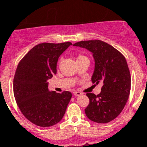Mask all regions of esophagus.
Masks as SVG:
<instances>
[{
	"mask_svg": "<svg viewBox=\"0 0 147 147\" xmlns=\"http://www.w3.org/2000/svg\"><path fill=\"white\" fill-rule=\"evenodd\" d=\"M82 94V93H80V92H77V91L74 92V96H81Z\"/></svg>",
	"mask_w": 147,
	"mask_h": 147,
	"instance_id": "obj_1",
	"label": "esophagus"
}]
</instances>
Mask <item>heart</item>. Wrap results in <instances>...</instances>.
<instances>
[{"label": "heart", "instance_id": "obj_1", "mask_svg": "<svg viewBox=\"0 0 147 147\" xmlns=\"http://www.w3.org/2000/svg\"><path fill=\"white\" fill-rule=\"evenodd\" d=\"M82 59H88V58L86 56L84 55V54H78L77 57H76V61H77V62H79V61L82 60Z\"/></svg>", "mask_w": 147, "mask_h": 147}]
</instances>
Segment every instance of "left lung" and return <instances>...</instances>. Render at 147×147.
Instances as JSON below:
<instances>
[{
  "mask_svg": "<svg viewBox=\"0 0 147 147\" xmlns=\"http://www.w3.org/2000/svg\"><path fill=\"white\" fill-rule=\"evenodd\" d=\"M74 45L85 48L93 54L95 69L92 82L102 84L99 94H86L90 103L85 114L94 122L108 123L121 113L130 93V72L125 57L112 45L99 40L80 41Z\"/></svg>",
  "mask_w": 147,
  "mask_h": 147,
  "instance_id": "left-lung-1",
  "label": "left lung"
}]
</instances>
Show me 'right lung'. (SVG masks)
Wrapping results in <instances>:
<instances>
[{
    "instance_id": "obj_1",
    "label": "right lung",
    "mask_w": 147,
    "mask_h": 147,
    "mask_svg": "<svg viewBox=\"0 0 147 147\" xmlns=\"http://www.w3.org/2000/svg\"><path fill=\"white\" fill-rule=\"evenodd\" d=\"M71 45L38 44L17 67L13 81L15 101L23 115L39 127H51L60 121L72 96L69 91L58 93L48 89V80L57 74L59 57Z\"/></svg>"
}]
</instances>
